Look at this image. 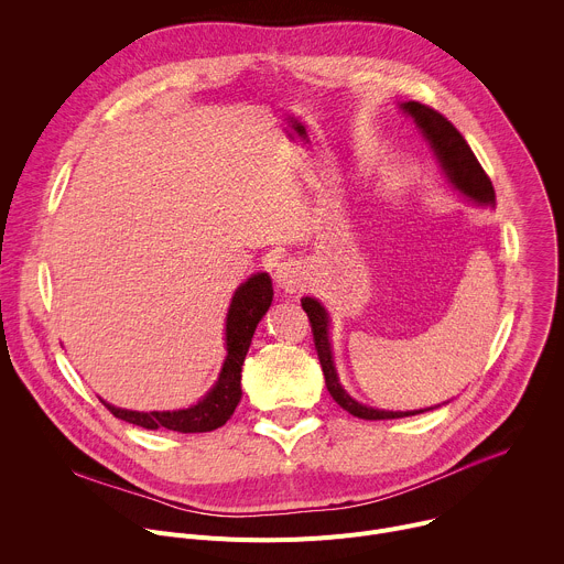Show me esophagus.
Returning a JSON list of instances; mask_svg holds the SVG:
<instances>
[{
	"label": "esophagus",
	"mask_w": 564,
	"mask_h": 564,
	"mask_svg": "<svg viewBox=\"0 0 564 564\" xmlns=\"http://www.w3.org/2000/svg\"><path fill=\"white\" fill-rule=\"evenodd\" d=\"M274 279H276L279 288H283L285 292L301 290V274H299V268L292 261L279 263L276 272H274Z\"/></svg>",
	"instance_id": "34e87169"
}]
</instances>
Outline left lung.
Instances as JSON below:
<instances>
[{"instance_id":"8db88e82","label":"left lung","mask_w":564,"mask_h":564,"mask_svg":"<svg viewBox=\"0 0 564 564\" xmlns=\"http://www.w3.org/2000/svg\"><path fill=\"white\" fill-rule=\"evenodd\" d=\"M401 109L413 116V120L417 122V127L431 142L448 181L470 200L481 203V205H496V189H494L491 178L487 176L485 170H481L479 160L470 151L464 135L453 127V122L448 118H444L440 111L431 109L429 105H422L415 100L401 105ZM301 305L310 318L314 348H316V355L321 361V370H324V375H326V386H328L333 399L344 411H348L350 415H355L359 420H397V417L424 413V411H411V413L377 411V409H368V406L359 404V401H355L341 388L335 366H333V352H330V341H328V314H326L324 305L310 296L301 299Z\"/></svg>"}]
</instances>
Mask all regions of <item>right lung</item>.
<instances>
[{
    "mask_svg": "<svg viewBox=\"0 0 564 564\" xmlns=\"http://www.w3.org/2000/svg\"><path fill=\"white\" fill-rule=\"evenodd\" d=\"M272 281L268 274H254L240 285L231 299L227 312V359L223 364L216 386L198 401L196 406L185 411L165 413H135L102 404L113 417L149 431H176V433H207L223 426L236 411L240 401V366L246 361L259 321L272 303Z\"/></svg>",
    "mask_w": 564,
    "mask_h": 564,
    "instance_id": "right-lung-1",
    "label": "right lung"
}]
</instances>
